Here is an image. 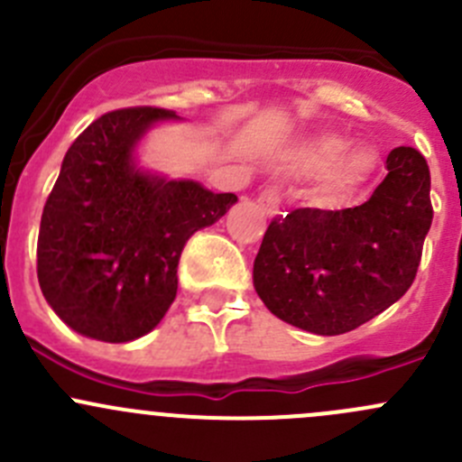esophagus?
Segmentation results:
<instances>
[{"label": "esophagus", "mask_w": 462, "mask_h": 462, "mask_svg": "<svg viewBox=\"0 0 462 462\" xmlns=\"http://www.w3.org/2000/svg\"><path fill=\"white\" fill-rule=\"evenodd\" d=\"M257 203L265 209V212L270 214V217L279 214V203H282V197H279V189L277 188H265L263 192L259 194Z\"/></svg>", "instance_id": "34e87169"}]
</instances>
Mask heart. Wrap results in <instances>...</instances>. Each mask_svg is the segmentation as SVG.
Instances as JSON below:
<instances>
[{"label": "heart", "mask_w": 462, "mask_h": 462, "mask_svg": "<svg viewBox=\"0 0 462 462\" xmlns=\"http://www.w3.org/2000/svg\"><path fill=\"white\" fill-rule=\"evenodd\" d=\"M344 152V141L339 138H321L315 144H310V149L306 152V162H309L313 170H326V167L333 165L339 158V153ZM371 165H374V158L366 149H353L351 153H346L339 167L335 170L333 176V188L346 189L351 185H356L357 180L365 179L369 174Z\"/></svg>", "instance_id": "1"}]
</instances>
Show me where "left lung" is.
<instances>
[{
	"mask_svg": "<svg viewBox=\"0 0 462 462\" xmlns=\"http://www.w3.org/2000/svg\"><path fill=\"white\" fill-rule=\"evenodd\" d=\"M366 203L300 208L270 221L254 259V291L279 319L315 335H342L374 319L411 288L431 227L425 156L395 147Z\"/></svg>",
	"mask_w": 462,
	"mask_h": 462,
	"instance_id": "1",
	"label": "left lung"
}]
</instances>
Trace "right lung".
<instances>
[{
    "mask_svg": "<svg viewBox=\"0 0 462 462\" xmlns=\"http://www.w3.org/2000/svg\"><path fill=\"white\" fill-rule=\"evenodd\" d=\"M161 106L100 116L73 141L46 199L37 282L60 319L100 342H132L165 318L189 236L217 223L235 194L138 170L134 147Z\"/></svg>",
    "mask_w": 462,
    "mask_h": 462,
    "instance_id": "1",
    "label": "right lung"
}]
</instances>
